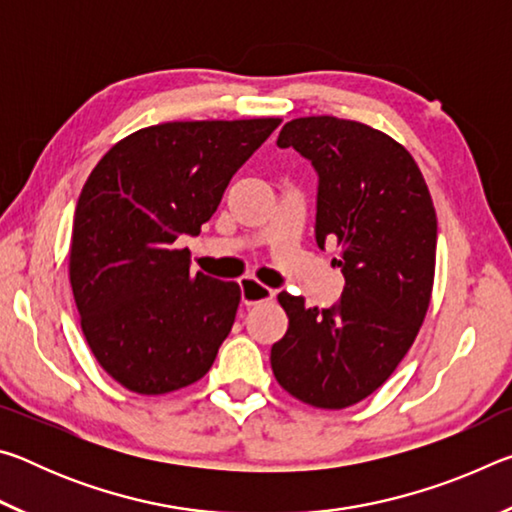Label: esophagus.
Instances as JSON below:
<instances>
[{
    "label": "esophagus",
    "mask_w": 512,
    "mask_h": 512,
    "mask_svg": "<svg viewBox=\"0 0 512 512\" xmlns=\"http://www.w3.org/2000/svg\"><path fill=\"white\" fill-rule=\"evenodd\" d=\"M241 287V302L244 305H257V302H264V300H273L275 291L264 287L262 282H257L255 277H244V280L239 282Z\"/></svg>",
    "instance_id": "obj_1"
}]
</instances>
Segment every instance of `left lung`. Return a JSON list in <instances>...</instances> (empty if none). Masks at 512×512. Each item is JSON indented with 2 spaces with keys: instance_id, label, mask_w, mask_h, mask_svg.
Returning <instances> with one entry per match:
<instances>
[{
  "instance_id": "obj_1",
  "label": "left lung",
  "mask_w": 512,
  "mask_h": 512,
  "mask_svg": "<svg viewBox=\"0 0 512 512\" xmlns=\"http://www.w3.org/2000/svg\"><path fill=\"white\" fill-rule=\"evenodd\" d=\"M277 146L314 164L316 244L341 246L334 264L345 289L327 309L277 296L289 329L271 348V368L296 400L345 409L393 375L420 332L436 271V210L411 153L359 121L291 119Z\"/></svg>"
}]
</instances>
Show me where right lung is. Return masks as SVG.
Segmentation results:
<instances>
[{
	"instance_id": "right-lung-1",
	"label": "right lung",
	"mask_w": 512,
	"mask_h": 512,
	"mask_svg": "<svg viewBox=\"0 0 512 512\" xmlns=\"http://www.w3.org/2000/svg\"><path fill=\"white\" fill-rule=\"evenodd\" d=\"M282 119L167 121L103 155L76 203L69 282L99 366L128 391L164 395L212 368L235 323L237 282L194 273L196 237L230 178Z\"/></svg>"
}]
</instances>
